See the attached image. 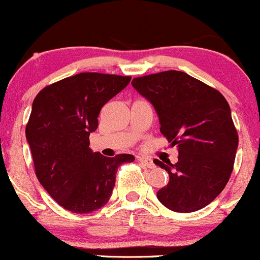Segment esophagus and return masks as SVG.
<instances>
[{
    "label": "esophagus",
    "instance_id": "1",
    "mask_svg": "<svg viewBox=\"0 0 260 260\" xmlns=\"http://www.w3.org/2000/svg\"><path fill=\"white\" fill-rule=\"evenodd\" d=\"M138 161L141 162L142 165H144L145 168H149V169H153V168H155V164H154V161L150 158H147V156H139Z\"/></svg>",
    "mask_w": 260,
    "mask_h": 260
}]
</instances>
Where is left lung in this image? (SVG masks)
<instances>
[{
    "mask_svg": "<svg viewBox=\"0 0 260 260\" xmlns=\"http://www.w3.org/2000/svg\"><path fill=\"white\" fill-rule=\"evenodd\" d=\"M132 85L155 108L160 133L179 150L176 164L154 160L169 174V182L156 198L175 212L207 206L230 180L238 148L227 100L216 88L176 70L135 78Z\"/></svg>",
    "mask_w": 260,
    "mask_h": 260,
    "instance_id": "left-lung-1",
    "label": "left lung"
}]
</instances>
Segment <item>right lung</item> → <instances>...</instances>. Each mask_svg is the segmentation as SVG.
Returning <instances> with one entry per match:
<instances>
[{"label":"right lung","instance_id":"1","mask_svg":"<svg viewBox=\"0 0 260 260\" xmlns=\"http://www.w3.org/2000/svg\"><path fill=\"white\" fill-rule=\"evenodd\" d=\"M131 76L80 73L48 85L32 105L25 137L42 186L65 210L87 213L111 198L117 168L135 156L113 158L90 149L101 108L129 84Z\"/></svg>","mask_w":260,"mask_h":260}]
</instances>
